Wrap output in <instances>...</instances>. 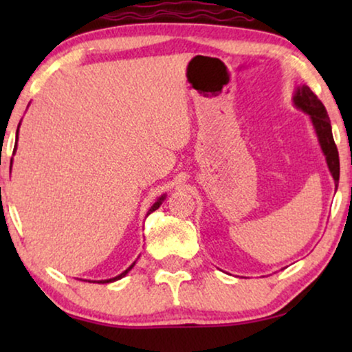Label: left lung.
Segmentation results:
<instances>
[{
	"label": "left lung",
	"instance_id": "8db88e82",
	"mask_svg": "<svg viewBox=\"0 0 352 352\" xmlns=\"http://www.w3.org/2000/svg\"><path fill=\"white\" fill-rule=\"evenodd\" d=\"M293 102L298 109H301L302 112L307 113L311 117L312 126L316 129L317 138H319V144L322 152H324L327 165L333 176L335 182L340 181V157H338V148L335 146L333 134H331V124L329 113L324 107V104L317 99V96L312 93L309 86L302 85L298 86L293 96Z\"/></svg>",
	"mask_w": 352,
	"mask_h": 352
}]
</instances>
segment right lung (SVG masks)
<instances>
[{"mask_svg": "<svg viewBox=\"0 0 352 352\" xmlns=\"http://www.w3.org/2000/svg\"><path fill=\"white\" fill-rule=\"evenodd\" d=\"M17 136H19V128H17ZM16 147H17V144H16ZM165 197H166V195H162V197H160V199H158V200L155 201V204H153V205L151 206V210H148V213H147V214H151V213H152V211H155V210H158V208H160L162 201H163V200H165ZM133 266H134V263L131 264V266H129V267L126 269V271H123L122 274H120V276H117V277H113V278H107V280H99L98 283H109V282H115V280H118V278H122V277H124V276H126V274H128V272H129V271H131V269H133Z\"/></svg>", "mask_w": 352, "mask_h": 352, "instance_id": "add662e5", "label": "right lung"}]
</instances>
